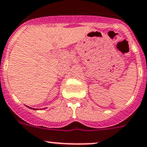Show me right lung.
Instances as JSON below:
<instances>
[{"instance_id": "right-lung-1", "label": "right lung", "mask_w": 147, "mask_h": 147, "mask_svg": "<svg viewBox=\"0 0 147 147\" xmlns=\"http://www.w3.org/2000/svg\"><path fill=\"white\" fill-rule=\"evenodd\" d=\"M26 107H29V108H30V109H33V110H38V109H36V108H32V107H28V106H26ZM40 110H41V109H40Z\"/></svg>"}]
</instances>
